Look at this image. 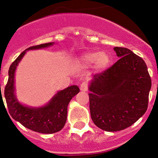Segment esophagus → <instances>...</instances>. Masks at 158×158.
Here are the masks:
<instances>
[{"instance_id": "obj_1", "label": "esophagus", "mask_w": 158, "mask_h": 158, "mask_svg": "<svg viewBox=\"0 0 158 158\" xmlns=\"http://www.w3.org/2000/svg\"><path fill=\"white\" fill-rule=\"evenodd\" d=\"M80 90L82 91H88V84L85 82H82L80 85Z\"/></svg>"}]
</instances>
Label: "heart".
I'll return each instance as SVG.
<instances>
[{
    "label": "heart",
    "mask_w": 158,
    "mask_h": 158,
    "mask_svg": "<svg viewBox=\"0 0 158 158\" xmlns=\"http://www.w3.org/2000/svg\"><path fill=\"white\" fill-rule=\"evenodd\" d=\"M77 66L81 68H88L94 65L98 71H103L109 67L110 57L108 54L100 52H90L81 55L76 61Z\"/></svg>",
    "instance_id": "1"
}]
</instances>
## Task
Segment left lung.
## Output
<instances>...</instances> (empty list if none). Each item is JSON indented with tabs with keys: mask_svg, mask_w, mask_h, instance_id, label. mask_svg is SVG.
<instances>
[{
	"mask_svg": "<svg viewBox=\"0 0 158 158\" xmlns=\"http://www.w3.org/2000/svg\"><path fill=\"white\" fill-rule=\"evenodd\" d=\"M114 50L119 60L94 76L88 86L91 119L109 132L124 130L145 114L152 87L143 58L127 48Z\"/></svg>",
	"mask_w": 158,
	"mask_h": 158,
	"instance_id": "obj_1",
	"label": "left lung"
}]
</instances>
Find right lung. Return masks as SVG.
Instances as JSON below:
<instances>
[{
    "label": "right lung",
    "mask_w": 158,
    "mask_h": 158,
    "mask_svg": "<svg viewBox=\"0 0 158 158\" xmlns=\"http://www.w3.org/2000/svg\"><path fill=\"white\" fill-rule=\"evenodd\" d=\"M55 43H43L31 46L20 54L10 65L9 78L4 89V97L10 115L24 127L41 133H54L60 131L67 121V106L71 99L79 92L77 85H71L58 91L47 104L40 107H31L19 102L15 94V73L21 60L28 50L40 49L52 46Z\"/></svg>",
    "instance_id": "1"
}]
</instances>
